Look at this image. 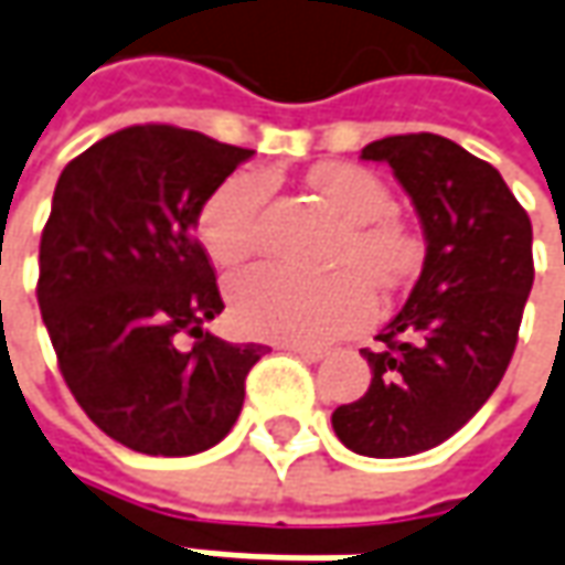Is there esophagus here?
<instances>
[{"label":"esophagus","instance_id":"1","mask_svg":"<svg viewBox=\"0 0 565 565\" xmlns=\"http://www.w3.org/2000/svg\"><path fill=\"white\" fill-rule=\"evenodd\" d=\"M287 350L297 353V356L306 362H321L331 356V347H324V343H290Z\"/></svg>","mask_w":565,"mask_h":565}]
</instances>
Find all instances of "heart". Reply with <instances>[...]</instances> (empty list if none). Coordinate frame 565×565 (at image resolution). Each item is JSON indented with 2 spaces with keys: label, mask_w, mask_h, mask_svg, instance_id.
I'll return each instance as SVG.
<instances>
[{
  "label": "heart",
  "mask_w": 565,
  "mask_h": 565,
  "mask_svg": "<svg viewBox=\"0 0 565 565\" xmlns=\"http://www.w3.org/2000/svg\"><path fill=\"white\" fill-rule=\"evenodd\" d=\"M312 190L343 222L328 278H300L275 265H253L227 281L231 316L241 331L278 343H319L353 334L375 319V287H397L416 271L422 246L406 224L387 215L391 190L360 166H328ZM268 181L234 171L200 205L196 231L215 263L234 265L259 244Z\"/></svg>",
  "instance_id": "b5f03b06"
}]
</instances>
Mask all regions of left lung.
<instances>
[{"mask_svg": "<svg viewBox=\"0 0 565 565\" xmlns=\"http://www.w3.org/2000/svg\"><path fill=\"white\" fill-rule=\"evenodd\" d=\"M362 159L394 168L428 246L409 300L362 350L369 391L331 425L353 454L413 457L457 435L513 360L535 281L532 222L494 166L438 134L384 137Z\"/></svg>", "mask_w": 565, "mask_h": 565, "instance_id": "left-lung-1", "label": "left lung"}]
</instances>
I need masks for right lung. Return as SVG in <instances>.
Segmentation results:
<instances>
[{"mask_svg": "<svg viewBox=\"0 0 565 565\" xmlns=\"http://www.w3.org/2000/svg\"><path fill=\"white\" fill-rule=\"evenodd\" d=\"M253 149L171 125L115 130L71 159L40 237L36 300L74 399L149 457L215 447L263 343L205 331L224 309L193 227Z\"/></svg>", "mask_w": 565, "mask_h": 565, "instance_id": "obj_1", "label": "right lung"}]
</instances>
